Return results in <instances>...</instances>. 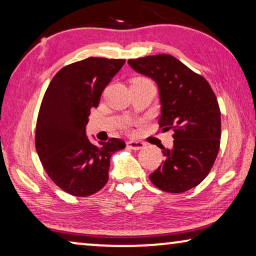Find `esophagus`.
I'll return each mask as SVG.
<instances>
[{"mask_svg": "<svg viewBox=\"0 0 256 256\" xmlns=\"http://www.w3.org/2000/svg\"><path fill=\"white\" fill-rule=\"evenodd\" d=\"M128 147L131 148L133 150H139L141 148L144 147V144L141 142V141H134V140H130L126 142Z\"/></svg>", "mask_w": 256, "mask_h": 256, "instance_id": "obj_1", "label": "esophagus"}]
</instances>
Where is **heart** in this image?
<instances>
[{
    "label": "heart",
    "instance_id": "heart-1",
    "mask_svg": "<svg viewBox=\"0 0 256 256\" xmlns=\"http://www.w3.org/2000/svg\"><path fill=\"white\" fill-rule=\"evenodd\" d=\"M136 79H144V78H136Z\"/></svg>",
    "mask_w": 256,
    "mask_h": 256
}]
</instances>
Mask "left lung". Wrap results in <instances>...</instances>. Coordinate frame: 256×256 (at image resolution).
<instances>
[{
    "label": "left lung",
    "instance_id": "left-lung-1",
    "mask_svg": "<svg viewBox=\"0 0 256 256\" xmlns=\"http://www.w3.org/2000/svg\"><path fill=\"white\" fill-rule=\"evenodd\" d=\"M133 70L158 84L163 131H174V147H162L166 160L150 174L156 188L182 193L208 176L220 144V106L209 82L176 57L160 54L128 60Z\"/></svg>",
    "mask_w": 256,
    "mask_h": 256
}]
</instances>
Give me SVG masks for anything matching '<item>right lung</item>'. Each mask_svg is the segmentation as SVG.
<instances>
[{
    "label": "right lung",
    "mask_w": 256,
    "mask_h": 256,
    "mask_svg": "<svg viewBox=\"0 0 256 256\" xmlns=\"http://www.w3.org/2000/svg\"><path fill=\"white\" fill-rule=\"evenodd\" d=\"M125 60L88 57L57 72L44 95L36 128V148L52 182L74 196L96 193L109 179L110 158L125 142L112 138L93 144L86 136L92 108Z\"/></svg>",
    "instance_id": "1"
}]
</instances>
